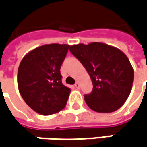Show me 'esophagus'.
Segmentation results:
<instances>
[{
    "mask_svg": "<svg viewBox=\"0 0 147 147\" xmlns=\"http://www.w3.org/2000/svg\"><path fill=\"white\" fill-rule=\"evenodd\" d=\"M80 86H81V85H80L79 82H76V83L75 84V87H76V88H80Z\"/></svg>",
    "mask_w": 147,
    "mask_h": 147,
    "instance_id": "esophagus-1",
    "label": "esophagus"
}]
</instances>
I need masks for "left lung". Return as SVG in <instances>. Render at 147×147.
Returning <instances> with one entry per match:
<instances>
[{
	"label": "left lung",
	"instance_id": "obj_1",
	"mask_svg": "<svg viewBox=\"0 0 147 147\" xmlns=\"http://www.w3.org/2000/svg\"><path fill=\"white\" fill-rule=\"evenodd\" d=\"M70 51L91 76L93 89L84 96L87 106L102 113L118 110L128 98L133 83V68L127 56L100 42L73 45Z\"/></svg>",
	"mask_w": 147,
	"mask_h": 147
}]
</instances>
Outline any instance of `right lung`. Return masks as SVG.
Masks as SVG:
<instances>
[{
    "label": "right lung",
    "instance_id": "right-lung-1",
    "mask_svg": "<svg viewBox=\"0 0 147 147\" xmlns=\"http://www.w3.org/2000/svg\"><path fill=\"white\" fill-rule=\"evenodd\" d=\"M69 45L49 44L34 49L18 68V88L25 102L40 115H51L65 107L71 89L62 84L60 69Z\"/></svg>",
    "mask_w": 147,
    "mask_h": 147
}]
</instances>
